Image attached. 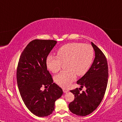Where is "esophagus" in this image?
I'll use <instances>...</instances> for the list:
<instances>
[{
	"label": "esophagus",
	"mask_w": 122,
	"mask_h": 122,
	"mask_svg": "<svg viewBox=\"0 0 122 122\" xmlns=\"http://www.w3.org/2000/svg\"><path fill=\"white\" fill-rule=\"evenodd\" d=\"M63 92H64V93H66V92H68V90L66 89H63Z\"/></svg>",
	"instance_id": "esophagus-1"
}]
</instances>
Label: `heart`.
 Returning a JSON list of instances; mask_svg holds the SVG:
<instances>
[{
	"instance_id": "1",
	"label": "heart",
	"mask_w": 122,
	"mask_h": 122,
	"mask_svg": "<svg viewBox=\"0 0 122 122\" xmlns=\"http://www.w3.org/2000/svg\"><path fill=\"white\" fill-rule=\"evenodd\" d=\"M57 56L49 55L46 60L48 70L52 73L60 70L62 63L66 62L67 70L55 76L54 81L63 88H67L78 76H84L89 70L94 57L92 45L81 43H71L61 47Z\"/></svg>"
}]
</instances>
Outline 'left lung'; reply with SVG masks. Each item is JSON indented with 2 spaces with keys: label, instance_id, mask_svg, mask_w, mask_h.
<instances>
[{
  "label": "left lung",
  "instance_id": "8db88e82",
  "mask_svg": "<svg viewBox=\"0 0 122 122\" xmlns=\"http://www.w3.org/2000/svg\"><path fill=\"white\" fill-rule=\"evenodd\" d=\"M95 57L87 73L77 81L86 90L80 92L78 88L71 90L74 95V100L68 105L71 112L79 116L92 113L100 104L108 83V70L107 59L102 51L92 42ZM80 89L79 88L80 90Z\"/></svg>",
  "mask_w": 122,
  "mask_h": 122
}]
</instances>
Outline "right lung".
I'll return each instance as SVG.
<instances>
[{"mask_svg": "<svg viewBox=\"0 0 122 122\" xmlns=\"http://www.w3.org/2000/svg\"><path fill=\"white\" fill-rule=\"evenodd\" d=\"M56 43L54 40H33L23 50L18 63L16 78L22 99L38 117L51 114L55 101L63 94L62 89L53 83L46 65V58ZM43 86L50 87L43 91Z\"/></svg>", "mask_w": 122, "mask_h": 122, "instance_id": "1", "label": "right lung"}]
</instances>
